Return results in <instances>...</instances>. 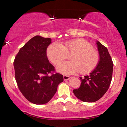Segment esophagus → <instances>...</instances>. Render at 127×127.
I'll return each instance as SVG.
<instances>
[{
  "instance_id": "34e87169",
  "label": "esophagus",
  "mask_w": 127,
  "mask_h": 127,
  "mask_svg": "<svg viewBox=\"0 0 127 127\" xmlns=\"http://www.w3.org/2000/svg\"><path fill=\"white\" fill-rule=\"evenodd\" d=\"M71 78V77H69L68 75H64V80H68Z\"/></svg>"
}]
</instances>
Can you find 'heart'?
I'll list each match as a JSON object with an SVG mask.
<instances>
[{"label":"heart","mask_w":127,"mask_h":127,"mask_svg":"<svg viewBox=\"0 0 127 127\" xmlns=\"http://www.w3.org/2000/svg\"><path fill=\"white\" fill-rule=\"evenodd\" d=\"M69 54L71 61L59 64L56 68L61 74L70 75L77 72L88 74L95 69L99 63V53L83 38L72 40L64 45L54 43L47 49V57L54 65L60 64Z\"/></svg>","instance_id":"b5f03b06"}]
</instances>
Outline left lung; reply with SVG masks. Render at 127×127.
Instances as JSON below:
<instances>
[{
    "label": "left lung",
    "mask_w": 127,
    "mask_h": 127,
    "mask_svg": "<svg viewBox=\"0 0 127 127\" xmlns=\"http://www.w3.org/2000/svg\"><path fill=\"white\" fill-rule=\"evenodd\" d=\"M99 61L95 69L84 78L80 77L81 85L73 90L78 99L85 102H95L100 99L108 91L111 83L113 64L108 49L97 41Z\"/></svg>",
    "instance_id": "8db88e82"
}]
</instances>
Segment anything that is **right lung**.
<instances>
[{"mask_svg": "<svg viewBox=\"0 0 127 127\" xmlns=\"http://www.w3.org/2000/svg\"><path fill=\"white\" fill-rule=\"evenodd\" d=\"M51 41L50 38L35 35L20 49L13 62L19 90L35 105L49 102L64 81L62 75L52 74L55 68L47 59L46 50Z\"/></svg>", "mask_w": 127, "mask_h": 127, "instance_id": "add662e5", "label": "right lung"}]
</instances>
